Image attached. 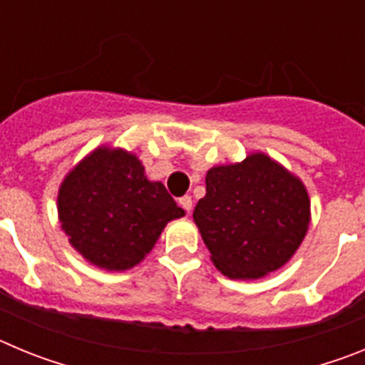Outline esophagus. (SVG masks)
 <instances>
[{
  "label": "esophagus",
  "instance_id": "34e87169",
  "mask_svg": "<svg viewBox=\"0 0 365 365\" xmlns=\"http://www.w3.org/2000/svg\"><path fill=\"white\" fill-rule=\"evenodd\" d=\"M179 205L182 206V208H185L186 214H190V212H192V197H190V195H185V197H180L179 199Z\"/></svg>",
  "mask_w": 365,
  "mask_h": 365
}]
</instances>
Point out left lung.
Masks as SVG:
<instances>
[{"instance_id":"1","label":"left lung","mask_w":365,"mask_h":365,"mask_svg":"<svg viewBox=\"0 0 365 365\" xmlns=\"http://www.w3.org/2000/svg\"><path fill=\"white\" fill-rule=\"evenodd\" d=\"M193 221L214 265L232 279H259L294 256L311 221L302 180L265 153L206 173Z\"/></svg>"}]
</instances>
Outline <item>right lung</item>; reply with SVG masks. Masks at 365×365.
<instances>
[{
    "label": "right lung",
    "mask_w": 365,
    "mask_h": 365,
    "mask_svg": "<svg viewBox=\"0 0 365 365\" xmlns=\"http://www.w3.org/2000/svg\"><path fill=\"white\" fill-rule=\"evenodd\" d=\"M185 215L163 182L144 175L137 155L100 146L58 190V219L76 252L98 269H133L168 222Z\"/></svg>",
    "instance_id": "1"
}]
</instances>
